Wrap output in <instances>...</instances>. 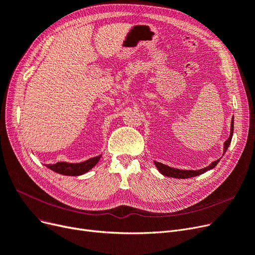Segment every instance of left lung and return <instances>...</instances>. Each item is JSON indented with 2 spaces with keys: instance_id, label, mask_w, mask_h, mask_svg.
Wrapping results in <instances>:
<instances>
[{
  "instance_id": "8db88e82",
  "label": "left lung",
  "mask_w": 255,
  "mask_h": 255,
  "mask_svg": "<svg viewBox=\"0 0 255 255\" xmlns=\"http://www.w3.org/2000/svg\"><path fill=\"white\" fill-rule=\"evenodd\" d=\"M233 123L234 122H233V118H232L231 128H230V135H229L228 139L224 143V154H225L226 151H227V149H228V147H229V145L231 143L232 135H233ZM219 162H220V159H218V161H214L208 167L200 169V170H183V169L172 168V167H169V166H167L165 164L158 163V162H154V164H155V166L157 168V170L161 172L163 175H165V176H170V177H175V178H189V177H193V176H196V175L203 174L206 171L210 170V169H213L216 165H218Z\"/></svg>"
}]
</instances>
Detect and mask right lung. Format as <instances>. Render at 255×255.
<instances>
[{
  "mask_svg": "<svg viewBox=\"0 0 255 255\" xmlns=\"http://www.w3.org/2000/svg\"><path fill=\"white\" fill-rule=\"evenodd\" d=\"M102 154L91 157L87 161H84L81 163H67V162H58L56 164H47L45 165L47 168L51 169L52 171L60 173L63 175H71V176H78L84 173L88 172L90 169L98 164L100 161Z\"/></svg>",
  "mask_w": 255,
  "mask_h": 255,
  "instance_id": "right-lung-1",
  "label": "right lung"
}]
</instances>
